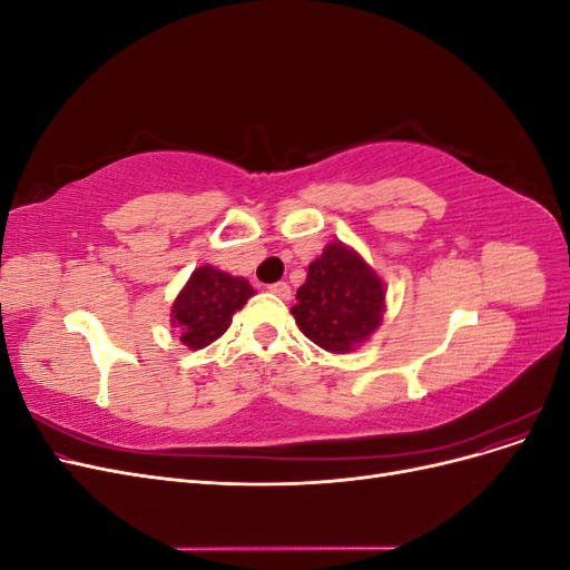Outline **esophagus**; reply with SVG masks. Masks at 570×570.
<instances>
[{
  "mask_svg": "<svg viewBox=\"0 0 570 570\" xmlns=\"http://www.w3.org/2000/svg\"><path fill=\"white\" fill-rule=\"evenodd\" d=\"M268 289L273 292L275 297H281V299H289V295H292V289H289L287 283H273V285H268Z\"/></svg>",
  "mask_w": 570,
  "mask_h": 570,
  "instance_id": "1",
  "label": "esophagus"
}]
</instances>
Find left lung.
Here are the masks:
<instances>
[{"label":"left lung","mask_w":570,"mask_h":570,"mask_svg":"<svg viewBox=\"0 0 570 570\" xmlns=\"http://www.w3.org/2000/svg\"><path fill=\"white\" fill-rule=\"evenodd\" d=\"M385 312V287L375 271L342 243L312 262L292 306L299 331L318 347L344 354L368 340Z\"/></svg>","instance_id":"8db88e82"}]
</instances>
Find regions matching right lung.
Masks as SVG:
<instances>
[{
	"label": "right lung",
	"instance_id": "right-lung-1",
	"mask_svg": "<svg viewBox=\"0 0 570 570\" xmlns=\"http://www.w3.org/2000/svg\"><path fill=\"white\" fill-rule=\"evenodd\" d=\"M254 295L245 278H233L214 266H202L189 275L187 285L174 302L170 323L178 327L180 342L189 350H202L216 342Z\"/></svg>",
	"mask_w": 570,
	"mask_h": 570
}]
</instances>
